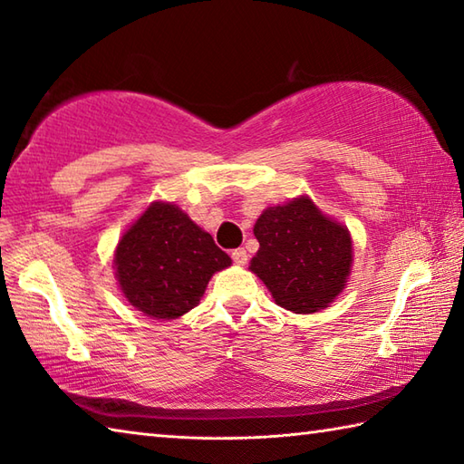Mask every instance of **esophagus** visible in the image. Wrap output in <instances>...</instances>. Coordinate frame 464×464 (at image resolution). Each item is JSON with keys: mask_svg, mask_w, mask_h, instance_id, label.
Masks as SVG:
<instances>
[{"mask_svg": "<svg viewBox=\"0 0 464 464\" xmlns=\"http://www.w3.org/2000/svg\"><path fill=\"white\" fill-rule=\"evenodd\" d=\"M231 257H233V261L237 266H246L247 264V251L243 249V247H239V249H233L231 251Z\"/></svg>", "mask_w": 464, "mask_h": 464, "instance_id": "34e87169", "label": "esophagus"}]
</instances>
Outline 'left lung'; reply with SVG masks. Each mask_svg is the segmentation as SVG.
<instances>
[{
  "label": "left lung",
  "mask_w": 464,
  "mask_h": 464,
  "mask_svg": "<svg viewBox=\"0 0 464 464\" xmlns=\"http://www.w3.org/2000/svg\"><path fill=\"white\" fill-rule=\"evenodd\" d=\"M254 233L259 249L249 269L282 308L318 313L343 290L353 261L349 231L326 218L310 198L269 207Z\"/></svg>",
  "instance_id": "left-lung-1"
}]
</instances>
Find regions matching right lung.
Listing matches in <instances>:
<instances>
[{"instance_id":"add662e5","label":"right lung","mask_w":464,"mask_h":464,"mask_svg":"<svg viewBox=\"0 0 464 464\" xmlns=\"http://www.w3.org/2000/svg\"><path fill=\"white\" fill-rule=\"evenodd\" d=\"M231 257L176 205L154 203L115 251L125 298L151 318H179L195 308L210 276Z\"/></svg>"}]
</instances>
